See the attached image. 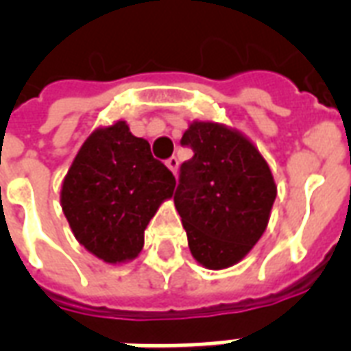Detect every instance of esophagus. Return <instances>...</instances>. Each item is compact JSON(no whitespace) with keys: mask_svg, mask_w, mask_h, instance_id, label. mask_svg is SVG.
Returning <instances> with one entry per match:
<instances>
[{"mask_svg":"<svg viewBox=\"0 0 351 351\" xmlns=\"http://www.w3.org/2000/svg\"><path fill=\"white\" fill-rule=\"evenodd\" d=\"M165 165L169 167L173 175H176V171H178V158H176V156H171V158L165 162Z\"/></svg>","mask_w":351,"mask_h":351,"instance_id":"esophagus-1","label":"esophagus"}]
</instances>
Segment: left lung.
Returning <instances> with one entry per match:
<instances>
[{
	"label": "left lung",
	"mask_w": 351,
	"mask_h": 351,
	"mask_svg": "<svg viewBox=\"0 0 351 351\" xmlns=\"http://www.w3.org/2000/svg\"><path fill=\"white\" fill-rule=\"evenodd\" d=\"M195 151L182 164L175 208L193 258L226 269L244 258L269 222L277 184L258 147L219 121L195 120L182 136Z\"/></svg>",
	"instance_id": "obj_1"
}]
</instances>
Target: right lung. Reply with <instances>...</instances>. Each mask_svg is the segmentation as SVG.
Wrapping results in <instances>:
<instances>
[{"label":"right lung","mask_w":351,"mask_h":351,"mask_svg":"<svg viewBox=\"0 0 351 351\" xmlns=\"http://www.w3.org/2000/svg\"><path fill=\"white\" fill-rule=\"evenodd\" d=\"M175 186L147 140L118 120L82 143L62 182L60 204L85 250L107 264H123L140 255L145 228Z\"/></svg>","instance_id":"obj_1"}]
</instances>
